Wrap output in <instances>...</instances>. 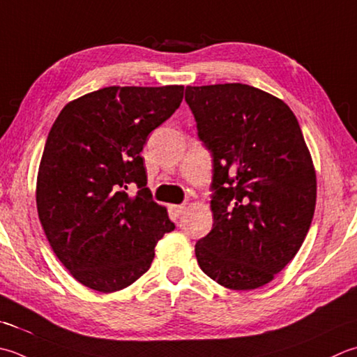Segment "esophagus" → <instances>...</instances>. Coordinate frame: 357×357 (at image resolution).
Returning <instances> with one entry per match:
<instances>
[{
    "instance_id": "esophagus-1",
    "label": "esophagus",
    "mask_w": 357,
    "mask_h": 357,
    "mask_svg": "<svg viewBox=\"0 0 357 357\" xmlns=\"http://www.w3.org/2000/svg\"><path fill=\"white\" fill-rule=\"evenodd\" d=\"M184 208H185V204H174V206H172V211L176 213V215H181L184 212Z\"/></svg>"
}]
</instances>
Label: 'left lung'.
<instances>
[{
  "label": "left lung",
  "instance_id": "left-lung-1",
  "mask_svg": "<svg viewBox=\"0 0 357 357\" xmlns=\"http://www.w3.org/2000/svg\"><path fill=\"white\" fill-rule=\"evenodd\" d=\"M198 136L213 156V226L195 244L221 286L250 291L298 252L317 198L311 153L282 99L243 83L187 86Z\"/></svg>",
  "mask_w": 357,
  "mask_h": 357
}]
</instances>
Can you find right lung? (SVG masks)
<instances>
[{
  "mask_svg": "<svg viewBox=\"0 0 357 357\" xmlns=\"http://www.w3.org/2000/svg\"><path fill=\"white\" fill-rule=\"evenodd\" d=\"M183 97V85L102 88L66 103L49 131L38 218L54 254L89 289L109 294L135 283L174 229L145 187L141 151Z\"/></svg>",
  "mask_w": 357,
  "mask_h": 357,
  "instance_id": "obj_1",
  "label": "right lung"
}]
</instances>
